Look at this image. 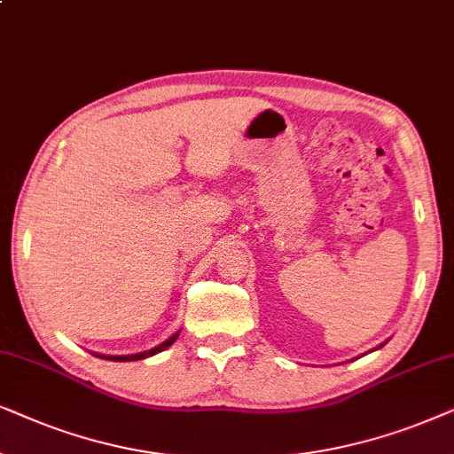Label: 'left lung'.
Segmentation results:
<instances>
[{
    "mask_svg": "<svg viewBox=\"0 0 454 454\" xmlns=\"http://www.w3.org/2000/svg\"><path fill=\"white\" fill-rule=\"evenodd\" d=\"M384 344H386V342H384ZM384 344H380V347H384ZM380 347H378V348H380Z\"/></svg>",
    "mask_w": 454,
    "mask_h": 454,
    "instance_id": "left-lung-1",
    "label": "left lung"
}]
</instances>
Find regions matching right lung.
<instances>
[{
	"instance_id": "obj_1",
	"label": "right lung",
	"mask_w": 454,
	"mask_h": 454,
	"mask_svg": "<svg viewBox=\"0 0 454 454\" xmlns=\"http://www.w3.org/2000/svg\"><path fill=\"white\" fill-rule=\"evenodd\" d=\"M180 334V330L176 332V334H172L168 340H164L161 344H157V347L149 348V350H143V353H135V355H101V353H93L95 357L99 359H107V361H138V359H147V357H153V355L161 353V350H166L168 347H172L174 342H176V338Z\"/></svg>"
}]
</instances>
